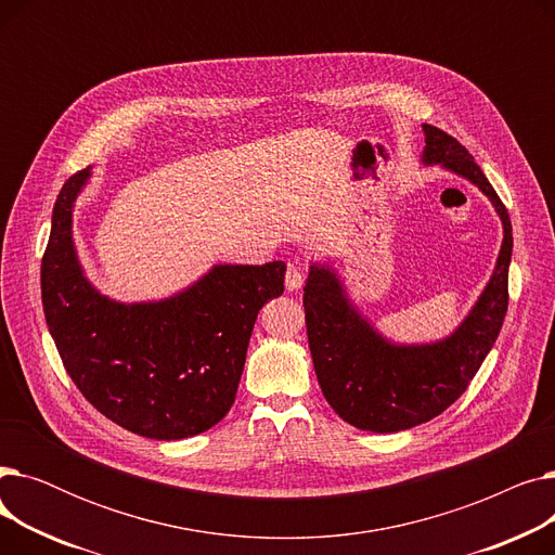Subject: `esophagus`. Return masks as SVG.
I'll return each instance as SVG.
<instances>
[{
    "instance_id": "1",
    "label": "esophagus",
    "mask_w": 555,
    "mask_h": 555,
    "mask_svg": "<svg viewBox=\"0 0 555 555\" xmlns=\"http://www.w3.org/2000/svg\"><path fill=\"white\" fill-rule=\"evenodd\" d=\"M301 285H304V270L293 262V266H287V272H285V287L289 293H297Z\"/></svg>"
}]
</instances>
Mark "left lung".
I'll return each mask as SVG.
<instances>
[{"label":"left lung","instance_id":"left-lung-1","mask_svg":"<svg viewBox=\"0 0 555 555\" xmlns=\"http://www.w3.org/2000/svg\"><path fill=\"white\" fill-rule=\"evenodd\" d=\"M425 164H439L488 195L504 224L498 266L463 324L443 341L398 346L348 301L337 274L312 266L304 287L312 364L324 398L353 427L391 434L431 421L465 391L498 339L508 310L511 218L475 157L448 132L423 126Z\"/></svg>","mask_w":555,"mask_h":555}]
</instances>
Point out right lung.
Instances as JSON below:
<instances>
[{
    "label": "right lung",
    "mask_w": 555,
    "mask_h": 555,
    "mask_svg": "<svg viewBox=\"0 0 555 555\" xmlns=\"http://www.w3.org/2000/svg\"><path fill=\"white\" fill-rule=\"evenodd\" d=\"M82 168L55 199L42 256V306L80 393L112 423L178 441L220 423L236 400L258 310L283 295L285 262L216 266L184 293L119 304L85 279L72 238Z\"/></svg>",
    "instance_id": "1"
}]
</instances>
